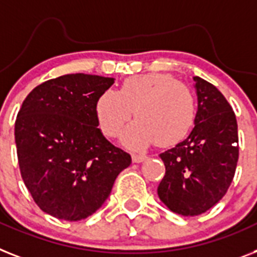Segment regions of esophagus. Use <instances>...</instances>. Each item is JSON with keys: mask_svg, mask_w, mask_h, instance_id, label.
Instances as JSON below:
<instances>
[{"mask_svg": "<svg viewBox=\"0 0 257 257\" xmlns=\"http://www.w3.org/2000/svg\"><path fill=\"white\" fill-rule=\"evenodd\" d=\"M147 159L146 155H133V162L134 163H142Z\"/></svg>", "mask_w": 257, "mask_h": 257, "instance_id": "obj_1", "label": "esophagus"}]
</instances>
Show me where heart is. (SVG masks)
<instances>
[{
	"label": "heart",
	"mask_w": 257,
	"mask_h": 257,
	"mask_svg": "<svg viewBox=\"0 0 257 257\" xmlns=\"http://www.w3.org/2000/svg\"><path fill=\"white\" fill-rule=\"evenodd\" d=\"M138 119L126 127L120 142L131 150L154 144L167 147L179 143L196 120L194 95L185 84L163 73L127 78L120 89L99 95L95 113L101 130L115 137L133 115Z\"/></svg>",
	"instance_id": "heart-1"
}]
</instances>
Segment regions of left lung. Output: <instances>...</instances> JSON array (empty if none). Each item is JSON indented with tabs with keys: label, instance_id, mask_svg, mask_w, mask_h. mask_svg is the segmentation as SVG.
Instances as JSON below:
<instances>
[{
	"label": "left lung",
	"instance_id": "left-lung-1",
	"mask_svg": "<svg viewBox=\"0 0 257 257\" xmlns=\"http://www.w3.org/2000/svg\"><path fill=\"white\" fill-rule=\"evenodd\" d=\"M197 113L190 134L159 156L165 176L159 198L171 211L200 215L219 202L238 164V123L224 95L206 80L193 77Z\"/></svg>",
	"mask_w": 257,
	"mask_h": 257
}]
</instances>
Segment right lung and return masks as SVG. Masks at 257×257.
Here are the masks:
<instances>
[{
  "instance_id": "right-lung-1",
  "label": "right lung",
  "mask_w": 257,
  "mask_h": 257,
  "mask_svg": "<svg viewBox=\"0 0 257 257\" xmlns=\"http://www.w3.org/2000/svg\"><path fill=\"white\" fill-rule=\"evenodd\" d=\"M114 78L73 73L34 88L18 111L16 146L25 185L44 213L81 220L107 200L131 156L98 128L95 105Z\"/></svg>"
}]
</instances>
